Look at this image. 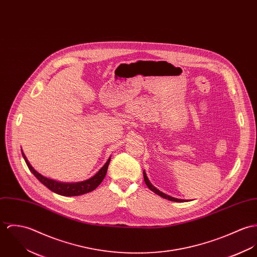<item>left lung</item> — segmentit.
<instances>
[{
  "label": "left lung",
  "instance_id": "1",
  "mask_svg": "<svg viewBox=\"0 0 257 257\" xmlns=\"http://www.w3.org/2000/svg\"><path fill=\"white\" fill-rule=\"evenodd\" d=\"M143 174H144V180H145V182H146V184H147V186L152 190V191H154L156 194H158V195H160V196H162L163 198H165V199L171 200V201H175V202H183L184 200L181 199H176V198H173V197H171V196H169V195H167V194H165V193H163V192H161L159 189H157L150 181H149V179H148V177H147V174H146V172L145 171H143Z\"/></svg>",
  "mask_w": 257,
  "mask_h": 257
}]
</instances>
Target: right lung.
Segmentation results:
<instances>
[{
  "label": "right lung",
  "mask_w": 257,
  "mask_h": 257,
  "mask_svg": "<svg viewBox=\"0 0 257 257\" xmlns=\"http://www.w3.org/2000/svg\"><path fill=\"white\" fill-rule=\"evenodd\" d=\"M22 154H23V157L29 167V171L34 174V176L42 184H44L47 188H49L51 191L60 194V195H63V196H79V195H83V194H86V193L94 190L103 180V178L107 172L108 165L110 163V158H109L108 161L106 162V164L98 171V172H96L95 175H93L92 177H90L87 180L76 182V183H63V182H58L56 180L44 177L43 175L38 173L29 164L23 150H22Z\"/></svg>",
  "instance_id": "right-lung-1"
}]
</instances>
